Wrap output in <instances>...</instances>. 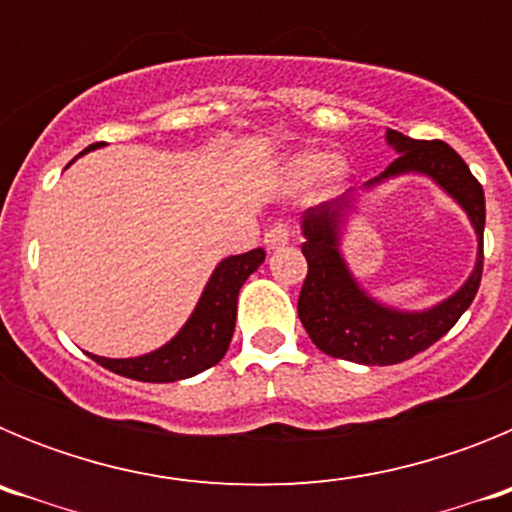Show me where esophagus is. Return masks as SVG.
<instances>
[{"instance_id": "esophagus-1", "label": "esophagus", "mask_w": 512, "mask_h": 512, "mask_svg": "<svg viewBox=\"0 0 512 512\" xmlns=\"http://www.w3.org/2000/svg\"><path fill=\"white\" fill-rule=\"evenodd\" d=\"M289 235H292V228H289L287 223H274L264 233L266 248H282V246H287Z\"/></svg>"}]
</instances>
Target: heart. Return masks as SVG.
I'll return each instance as SVG.
<instances>
[{
  "instance_id": "obj_1",
  "label": "heart",
  "mask_w": 512,
  "mask_h": 512,
  "mask_svg": "<svg viewBox=\"0 0 512 512\" xmlns=\"http://www.w3.org/2000/svg\"><path fill=\"white\" fill-rule=\"evenodd\" d=\"M320 174V182L328 192L338 189L346 179V166L341 161H325L320 153H305V156L295 158L292 161V169H289V176H292V182L297 184H307L312 182L315 176Z\"/></svg>"
}]
</instances>
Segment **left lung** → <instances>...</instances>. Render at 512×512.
<instances>
[{
  "mask_svg": "<svg viewBox=\"0 0 512 512\" xmlns=\"http://www.w3.org/2000/svg\"><path fill=\"white\" fill-rule=\"evenodd\" d=\"M387 143L400 156L364 187L369 189L400 174H425L464 207L479 238V251L474 271L449 300L438 302L431 310H395L366 295L348 271L338 248L343 217L356 202L354 192L310 207L302 215V253L307 259V277L297 300V315L307 336L323 354L366 366L400 364L446 336L472 305L482 282L485 261V192L464 164V158L443 140H413L397 130H387Z\"/></svg>",
  "mask_w": 512,
  "mask_h": 512,
  "instance_id": "obj_1",
  "label": "left lung"
}]
</instances>
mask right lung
<instances>
[{
    "label": "right lung",
    "mask_w": 512,
    "mask_h": 512,
    "mask_svg": "<svg viewBox=\"0 0 512 512\" xmlns=\"http://www.w3.org/2000/svg\"><path fill=\"white\" fill-rule=\"evenodd\" d=\"M92 148H97V143L89 146L87 151H92ZM264 259V248H253L241 256H230V259L220 261L217 269L212 271L200 302L194 307L192 318L166 346L156 348L146 356H135V359L89 356L104 369H110L120 377L138 379V382H179V379H189L194 374L205 372L223 359L225 351H228L235 330L238 292L253 271L264 264Z\"/></svg>",
    "instance_id": "obj_1"
}]
</instances>
